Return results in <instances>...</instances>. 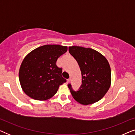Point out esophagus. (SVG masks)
Masks as SVG:
<instances>
[{
  "label": "esophagus",
  "mask_w": 135,
  "mask_h": 135,
  "mask_svg": "<svg viewBox=\"0 0 135 135\" xmlns=\"http://www.w3.org/2000/svg\"><path fill=\"white\" fill-rule=\"evenodd\" d=\"M71 82V79H69L67 80V83H70Z\"/></svg>",
  "instance_id": "obj_1"
}]
</instances>
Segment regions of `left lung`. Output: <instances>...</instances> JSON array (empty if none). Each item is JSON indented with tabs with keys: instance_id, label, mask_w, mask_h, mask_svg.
Returning <instances> with one entry per match:
<instances>
[{
	"instance_id": "left-lung-1",
	"label": "left lung",
	"mask_w": 135,
	"mask_h": 135,
	"mask_svg": "<svg viewBox=\"0 0 135 135\" xmlns=\"http://www.w3.org/2000/svg\"><path fill=\"white\" fill-rule=\"evenodd\" d=\"M69 52L78 62L82 73V83L77 91L68 84L74 98L88 105L100 100L111 84V71L105 57L95 50L79 46L69 47Z\"/></svg>"
}]
</instances>
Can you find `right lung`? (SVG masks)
<instances>
[{"label":"right lung","mask_w":135,"mask_h":135,"mask_svg":"<svg viewBox=\"0 0 135 135\" xmlns=\"http://www.w3.org/2000/svg\"><path fill=\"white\" fill-rule=\"evenodd\" d=\"M67 50L66 46L45 45L25 57L20 68L19 79L27 96L36 100H46L56 94L60 85L66 82L56 61Z\"/></svg>","instance_id":"obj_1"}]
</instances>
